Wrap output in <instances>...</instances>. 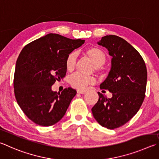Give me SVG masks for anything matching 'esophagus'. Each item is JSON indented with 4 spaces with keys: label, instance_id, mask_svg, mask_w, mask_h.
Masks as SVG:
<instances>
[{
    "label": "esophagus",
    "instance_id": "obj_1",
    "mask_svg": "<svg viewBox=\"0 0 159 159\" xmlns=\"http://www.w3.org/2000/svg\"><path fill=\"white\" fill-rule=\"evenodd\" d=\"M77 93H79V94H85V93H86V91L85 90H82V89H78Z\"/></svg>",
    "mask_w": 159,
    "mask_h": 159
}]
</instances>
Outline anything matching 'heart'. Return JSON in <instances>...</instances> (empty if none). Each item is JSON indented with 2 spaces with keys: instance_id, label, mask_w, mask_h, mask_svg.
<instances>
[{
  "instance_id": "1",
  "label": "heart",
  "mask_w": 159,
  "mask_h": 159,
  "mask_svg": "<svg viewBox=\"0 0 159 159\" xmlns=\"http://www.w3.org/2000/svg\"><path fill=\"white\" fill-rule=\"evenodd\" d=\"M85 54L93 62L95 65V69L97 70L100 71L102 70L101 66L105 63L106 56L105 53L100 48L97 47L89 48L85 51ZM76 57L77 55L76 52H71L66 57L65 65L66 70L67 71H71L74 70L75 65H76ZM69 81H70L72 87L79 89H83L87 87L88 85L93 84L94 79L92 76H85V75L80 73H76L71 75Z\"/></svg>"
}]
</instances>
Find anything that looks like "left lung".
Masks as SVG:
<instances>
[{
  "instance_id": "left-lung-1",
  "label": "left lung",
  "mask_w": 159,
  "mask_h": 159,
  "mask_svg": "<svg viewBox=\"0 0 159 159\" xmlns=\"http://www.w3.org/2000/svg\"><path fill=\"white\" fill-rule=\"evenodd\" d=\"M98 44L107 48L112 57L108 76L100 85L112 97L98 92L99 100L92 112L101 126L114 129L125 125L139 111L145 97L148 71L138 51L121 37L106 35Z\"/></svg>"
}]
</instances>
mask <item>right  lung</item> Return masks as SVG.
<instances>
[{"label":"right lung","mask_w":159,"mask_h":159,"mask_svg":"<svg viewBox=\"0 0 159 159\" xmlns=\"http://www.w3.org/2000/svg\"><path fill=\"white\" fill-rule=\"evenodd\" d=\"M84 42L50 33L28 44L20 53L14 76V95L24 113L36 125H53L65 115L76 90L68 88L57 93L51 86L65 76L67 55Z\"/></svg>","instance_id":"right-lung-1"}]
</instances>
